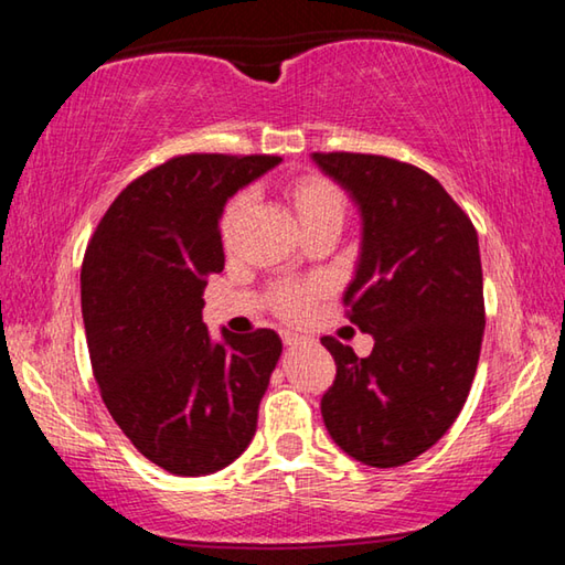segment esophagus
I'll return each instance as SVG.
<instances>
[{
	"label": "esophagus",
	"instance_id": "obj_1",
	"mask_svg": "<svg viewBox=\"0 0 565 565\" xmlns=\"http://www.w3.org/2000/svg\"><path fill=\"white\" fill-rule=\"evenodd\" d=\"M303 339L299 337V333H284V343L286 347H296V343H301Z\"/></svg>",
	"mask_w": 565,
	"mask_h": 565
}]
</instances>
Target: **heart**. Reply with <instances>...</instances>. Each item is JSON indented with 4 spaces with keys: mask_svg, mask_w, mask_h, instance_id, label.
Masks as SVG:
<instances>
[{
    "mask_svg": "<svg viewBox=\"0 0 565 565\" xmlns=\"http://www.w3.org/2000/svg\"><path fill=\"white\" fill-rule=\"evenodd\" d=\"M286 199H289L296 216L303 226L306 234L319 232V228H341L343 216H347V191L337 181L329 179L319 171H301V174L286 181ZM254 206V194L248 189L238 191L228 199L222 212V242L232 246L238 232L246 222L248 212ZM323 294L321 281H281L274 284L266 299H269L271 311L286 321H301L311 311L313 301Z\"/></svg>",
    "mask_w": 565,
    "mask_h": 565,
    "instance_id": "heart-1",
    "label": "heart"
}]
</instances>
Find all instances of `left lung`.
<instances>
[{"label": "left lung", "instance_id": "1", "mask_svg": "<svg viewBox=\"0 0 565 565\" xmlns=\"http://www.w3.org/2000/svg\"><path fill=\"white\" fill-rule=\"evenodd\" d=\"M313 161L361 209V259L343 306L374 337L366 359L321 339L337 363L323 424L356 461L404 466L451 428L473 384L486 327L476 226L406 161L353 151H313Z\"/></svg>", "mask_w": 565, "mask_h": 565}]
</instances>
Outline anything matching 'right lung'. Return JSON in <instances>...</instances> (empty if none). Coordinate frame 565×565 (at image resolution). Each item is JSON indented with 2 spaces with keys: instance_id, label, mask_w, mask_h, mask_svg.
Wrapping results in <instances>:
<instances>
[{
  "instance_id": "right-lung-1",
  "label": "right lung",
  "mask_w": 565,
  "mask_h": 565,
  "mask_svg": "<svg viewBox=\"0 0 565 565\" xmlns=\"http://www.w3.org/2000/svg\"><path fill=\"white\" fill-rule=\"evenodd\" d=\"M274 154H179L114 199L82 262V317L104 406L141 456L206 476L244 454L281 356L271 329L214 343L202 321L224 271L218 216Z\"/></svg>"
}]
</instances>
